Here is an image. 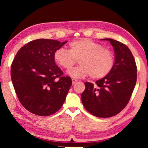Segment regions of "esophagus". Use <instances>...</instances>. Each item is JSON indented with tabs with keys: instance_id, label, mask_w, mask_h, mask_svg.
Returning <instances> with one entry per match:
<instances>
[{
	"instance_id": "esophagus-1",
	"label": "esophagus",
	"mask_w": 148,
	"mask_h": 148,
	"mask_svg": "<svg viewBox=\"0 0 148 148\" xmlns=\"http://www.w3.org/2000/svg\"><path fill=\"white\" fill-rule=\"evenodd\" d=\"M72 84H76L77 82V79H72Z\"/></svg>"
}]
</instances>
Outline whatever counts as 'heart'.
I'll return each instance as SVG.
<instances>
[{
  "label": "heart",
  "mask_w": 148,
  "mask_h": 148,
  "mask_svg": "<svg viewBox=\"0 0 148 148\" xmlns=\"http://www.w3.org/2000/svg\"><path fill=\"white\" fill-rule=\"evenodd\" d=\"M56 63L65 70L71 69L78 60L79 66L71 70L68 74L74 78L90 76L99 79L108 76L114 66L113 52L89 38H82L71 42L69 50L57 49L54 53Z\"/></svg>",
  "instance_id": "1"
}]
</instances>
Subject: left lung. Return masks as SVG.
Listing matches in <instances>:
<instances>
[{
  "mask_svg": "<svg viewBox=\"0 0 148 148\" xmlns=\"http://www.w3.org/2000/svg\"><path fill=\"white\" fill-rule=\"evenodd\" d=\"M114 47L115 63L110 73L96 82H86L81 95L82 103L90 114L98 117H112L128 104L136 83L137 67L126 45L112 38H104Z\"/></svg>",
  "mask_w": 148,
  "mask_h": 148,
  "instance_id": "1",
  "label": "left lung"
}]
</instances>
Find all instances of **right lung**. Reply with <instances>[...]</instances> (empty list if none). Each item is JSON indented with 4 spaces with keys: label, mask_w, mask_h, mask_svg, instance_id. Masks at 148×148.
Wrapping results in <instances>:
<instances>
[{
    "label": "right lung",
    "mask_w": 148,
    "mask_h": 148,
    "mask_svg": "<svg viewBox=\"0 0 148 148\" xmlns=\"http://www.w3.org/2000/svg\"><path fill=\"white\" fill-rule=\"evenodd\" d=\"M67 41L37 39L20 49L11 66V78L19 102L31 113L47 116L62 107L72 86L56 65L54 53Z\"/></svg>",
    "instance_id": "add662e5"
}]
</instances>
